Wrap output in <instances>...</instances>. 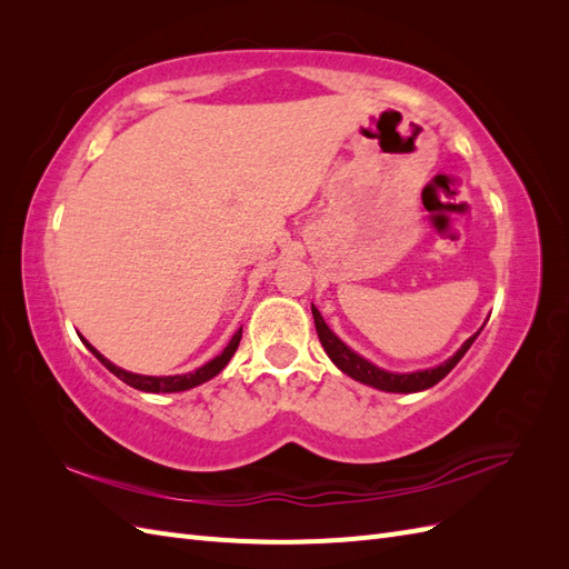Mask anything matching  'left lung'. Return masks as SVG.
<instances>
[{"mask_svg": "<svg viewBox=\"0 0 569 569\" xmlns=\"http://www.w3.org/2000/svg\"><path fill=\"white\" fill-rule=\"evenodd\" d=\"M313 311V320H316V330H318V337H320V343L325 353L332 358V363L341 370L347 372L349 377H353L356 382H363L368 387H375L380 391H393V393H412V391H422V389H429L435 387L437 382H441L446 375H449L456 366L458 360L468 353V349L472 347V341L477 339V335H472L468 341L462 343V347L446 360V363L437 366V368H429V370H418V372H387L382 368H377L375 363H370V360H366L363 356H358L356 351H351L347 343H343L330 327H327V322L322 320L320 311L316 306H311Z\"/></svg>", "mask_w": 569, "mask_h": 569, "instance_id": "1", "label": "left lung"}]
</instances>
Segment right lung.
<instances>
[{"label": "right lung", "mask_w": 569, "mask_h": 569, "mask_svg": "<svg viewBox=\"0 0 569 569\" xmlns=\"http://www.w3.org/2000/svg\"><path fill=\"white\" fill-rule=\"evenodd\" d=\"M239 339H242V330H237L234 337L230 339L228 347L222 349V353L216 356L213 360H209V363H206V366L197 368L194 372H187V375H168V377H153V375L128 372V370H123V368L113 366L109 358L101 356L88 339H82V341H84V347H88V349L97 356V360H99L101 366H104L107 370H111V372L118 377V380H123V382L130 385L132 389L151 391V393H173V391H187V389H192V387H199V385H203V382H209L211 377H216L222 368H226V366L230 363V358L234 356V351H237V347H239Z\"/></svg>", "instance_id": "right-lung-1"}]
</instances>
